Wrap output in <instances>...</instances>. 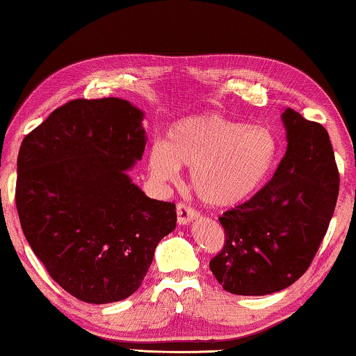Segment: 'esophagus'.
Masks as SVG:
<instances>
[{
  "label": "esophagus",
  "mask_w": 356,
  "mask_h": 356,
  "mask_svg": "<svg viewBox=\"0 0 356 356\" xmlns=\"http://www.w3.org/2000/svg\"><path fill=\"white\" fill-rule=\"evenodd\" d=\"M195 219H198V212H196L193 208L190 206L179 203L177 204V222L179 225H187L190 222H193Z\"/></svg>",
  "instance_id": "esophagus-1"
}]
</instances>
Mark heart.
Listing matches in <instances>:
<instances>
[{
	"label": "heart",
	"instance_id": "heart-1",
	"mask_svg": "<svg viewBox=\"0 0 356 356\" xmlns=\"http://www.w3.org/2000/svg\"><path fill=\"white\" fill-rule=\"evenodd\" d=\"M278 152L267 126L245 124L219 113L188 116L174 123L166 142H155L147 155L158 182L176 180L190 168V184L206 204L232 206L261 187Z\"/></svg>",
	"mask_w": 356,
	"mask_h": 356
}]
</instances>
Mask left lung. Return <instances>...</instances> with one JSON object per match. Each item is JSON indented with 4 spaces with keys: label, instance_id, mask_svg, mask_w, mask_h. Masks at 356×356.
Masks as SVG:
<instances>
[{
    "label": "left lung",
    "instance_id": "1",
    "mask_svg": "<svg viewBox=\"0 0 356 356\" xmlns=\"http://www.w3.org/2000/svg\"><path fill=\"white\" fill-rule=\"evenodd\" d=\"M286 153L272 180L219 217L224 249L209 268L238 296H267L299 280L326 235L339 195L330 134L293 108L281 113Z\"/></svg>",
    "mask_w": 356,
    "mask_h": 356
}]
</instances>
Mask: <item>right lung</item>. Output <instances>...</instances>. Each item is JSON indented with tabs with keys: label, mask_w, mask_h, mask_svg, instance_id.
<instances>
[{
	"label": "right lung",
	"mask_w": 356,
	"mask_h": 356,
	"mask_svg": "<svg viewBox=\"0 0 356 356\" xmlns=\"http://www.w3.org/2000/svg\"><path fill=\"white\" fill-rule=\"evenodd\" d=\"M144 111L118 97L76 99L22 140L15 204L47 272L88 304L134 294L176 204L152 200L129 172L144 155Z\"/></svg>",
	"instance_id": "add662e5"
}]
</instances>
